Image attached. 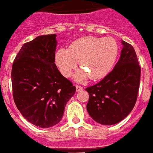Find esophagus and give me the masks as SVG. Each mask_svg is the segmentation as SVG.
Masks as SVG:
<instances>
[{
	"label": "esophagus",
	"mask_w": 153,
	"mask_h": 153,
	"mask_svg": "<svg viewBox=\"0 0 153 153\" xmlns=\"http://www.w3.org/2000/svg\"><path fill=\"white\" fill-rule=\"evenodd\" d=\"M76 91H80V90H82L83 87L80 86V85H78V84H76Z\"/></svg>",
	"instance_id": "34e87169"
}]
</instances>
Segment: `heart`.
Segmentation results:
<instances>
[{
    "label": "heart",
    "mask_w": 153,
    "mask_h": 153,
    "mask_svg": "<svg viewBox=\"0 0 153 153\" xmlns=\"http://www.w3.org/2000/svg\"><path fill=\"white\" fill-rule=\"evenodd\" d=\"M119 47L111 37L86 36L75 40L69 48H60L55 56L56 65L64 76H69L77 62L82 70L76 76L82 80L102 79L110 73L118 56Z\"/></svg>",
    "instance_id": "1"
}]
</instances>
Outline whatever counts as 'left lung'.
<instances>
[{
    "instance_id": "left-lung-1",
    "label": "left lung",
    "mask_w": 153,
    "mask_h": 153,
    "mask_svg": "<svg viewBox=\"0 0 153 153\" xmlns=\"http://www.w3.org/2000/svg\"><path fill=\"white\" fill-rule=\"evenodd\" d=\"M119 61L100 82L87 88L89 99L87 110L96 123L114 125L129 114L137 99L140 66L134 47L122 41Z\"/></svg>"
}]
</instances>
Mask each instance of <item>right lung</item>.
<instances>
[{"instance_id":"add662e5","label":"right lung","mask_w":153,"mask_h":153,"mask_svg":"<svg viewBox=\"0 0 153 153\" xmlns=\"http://www.w3.org/2000/svg\"><path fill=\"white\" fill-rule=\"evenodd\" d=\"M56 35L23 45L12 68L13 96L22 115L33 125L49 128L59 123L76 87L55 65Z\"/></svg>"}]
</instances>
